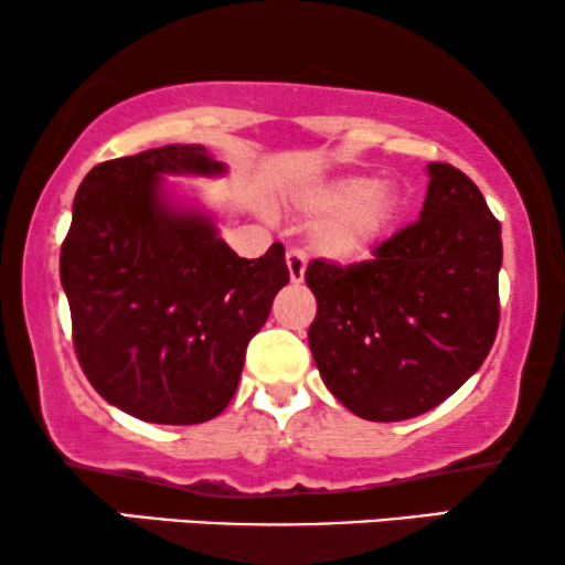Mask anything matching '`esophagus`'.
<instances>
[{"label": "esophagus", "instance_id": "obj_1", "mask_svg": "<svg viewBox=\"0 0 565 565\" xmlns=\"http://www.w3.org/2000/svg\"><path fill=\"white\" fill-rule=\"evenodd\" d=\"M285 265H288V273H290V282H292V285L303 282V275H306V254L300 252V248H290V252L285 254Z\"/></svg>", "mask_w": 565, "mask_h": 565}]
</instances>
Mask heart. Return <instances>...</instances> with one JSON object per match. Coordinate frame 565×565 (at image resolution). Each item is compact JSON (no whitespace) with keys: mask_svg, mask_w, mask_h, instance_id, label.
I'll return each instance as SVG.
<instances>
[{"mask_svg":"<svg viewBox=\"0 0 565 565\" xmlns=\"http://www.w3.org/2000/svg\"><path fill=\"white\" fill-rule=\"evenodd\" d=\"M292 202L309 217L311 246L332 265L353 267L369 262L399 225L405 194L392 181L369 173H340L296 189Z\"/></svg>","mask_w":565,"mask_h":565,"instance_id":"1","label":"heart"}]
</instances>
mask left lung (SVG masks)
I'll return each instance as SVG.
<instances>
[{"mask_svg": "<svg viewBox=\"0 0 565 565\" xmlns=\"http://www.w3.org/2000/svg\"><path fill=\"white\" fill-rule=\"evenodd\" d=\"M417 223L376 259L311 262L309 348L327 390L363 420L423 415L480 369L498 329L501 223L465 173L428 163Z\"/></svg>", "mask_w": 565, "mask_h": 565, "instance_id": "1", "label": "left lung"}]
</instances>
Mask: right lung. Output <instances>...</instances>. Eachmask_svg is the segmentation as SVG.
<instances>
[{"label":"right lung","instance_id":"right-lung-1","mask_svg":"<svg viewBox=\"0 0 565 565\" xmlns=\"http://www.w3.org/2000/svg\"><path fill=\"white\" fill-rule=\"evenodd\" d=\"M202 145L95 166L72 204L58 273L95 392L131 417L194 426L228 407L248 340L290 275L282 244L241 259L217 220L166 175L220 179Z\"/></svg>","mask_w":565,"mask_h":565}]
</instances>
